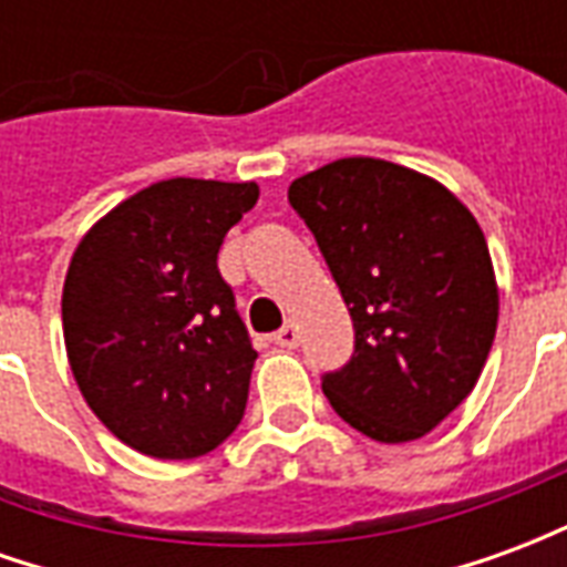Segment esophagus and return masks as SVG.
Segmentation results:
<instances>
[{"mask_svg": "<svg viewBox=\"0 0 567 567\" xmlns=\"http://www.w3.org/2000/svg\"><path fill=\"white\" fill-rule=\"evenodd\" d=\"M272 343L282 346V349H295V346H297V328H295V324H285V328H279V331L272 333Z\"/></svg>", "mask_w": 567, "mask_h": 567, "instance_id": "obj_1", "label": "esophagus"}]
</instances>
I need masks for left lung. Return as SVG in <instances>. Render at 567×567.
I'll return each instance as SVG.
<instances>
[{"instance_id":"8db88e82","label":"left lung","mask_w":567,"mask_h":567,"mask_svg":"<svg viewBox=\"0 0 567 567\" xmlns=\"http://www.w3.org/2000/svg\"><path fill=\"white\" fill-rule=\"evenodd\" d=\"M303 218L343 295L355 352L321 377L349 425L406 443L474 392L498 328L486 236L434 178L377 157H343L295 178Z\"/></svg>"}]
</instances>
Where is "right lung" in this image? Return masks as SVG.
I'll list each match as a JSON object with an SVG mask.
<instances>
[{"mask_svg": "<svg viewBox=\"0 0 567 567\" xmlns=\"http://www.w3.org/2000/svg\"><path fill=\"white\" fill-rule=\"evenodd\" d=\"M255 182L169 178L91 227L63 285V337L84 401L151 458H197L243 422L258 352L218 270Z\"/></svg>", "mask_w": 567, "mask_h": 567, "instance_id": "1", "label": "right lung"}]
</instances>
